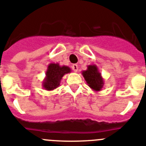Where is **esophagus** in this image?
<instances>
[{
  "mask_svg": "<svg viewBox=\"0 0 146 146\" xmlns=\"http://www.w3.org/2000/svg\"><path fill=\"white\" fill-rule=\"evenodd\" d=\"M72 69H73V71L75 72H77V70H78V66H77V64H73V65L72 66Z\"/></svg>",
  "mask_w": 146,
  "mask_h": 146,
  "instance_id": "1",
  "label": "esophagus"
}]
</instances>
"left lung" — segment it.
I'll list each match as a JSON object with an SVG mask.
<instances>
[{
	"label": "left lung",
	"instance_id": "left-lung-1",
	"mask_svg": "<svg viewBox=\"0 0 146 146\" xmlns=\"http://www.w3.org/2000/svg\"><path fill=\"white\" fill-rule=\"evenodd\" d=\"M82 74L86 80L88 86L94 91H100L104 84L102 74L99 72L97 66L95 64L88 65L86 70L82 71Z\"/></svg>",
	"mask_w": 146,
	"mask_h": 146
}]
</instances>
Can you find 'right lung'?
Wrapping results in <instances>:
<instances>
[{"label":"right lung","instance_id":"right-lung-1","mask_svg":"<svg viewBox=\"0 0 146 146\" xmlns=\"http://www.w3.org/2000/svg\"><path fill=\"white\" fill-rule=\"evenodd\" d=\"M71 69L66 66H60L59 64L51 63L47 66L45 77L42 82L44 89L52 91L60 86V81L66 74L70 73Z\"/></svg>","mask_w":146,"mask_h":146}]
</instances>
